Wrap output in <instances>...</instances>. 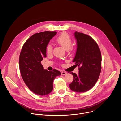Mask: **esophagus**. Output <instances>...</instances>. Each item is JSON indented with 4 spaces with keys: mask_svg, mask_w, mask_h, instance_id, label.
<instances>
[{
    "mask_svg": "<svg viewBox=\"0 0 121 121\" xmlns=\"http://www.w3.org/2000/svg\"><path fill=\"white\" fill-rule=\"evenodd\" d=\"M67 74V73L66 72H64V71H62L61 72V74L62 75H65Z\"/></svg>",
    "mask_w": 121,
    "mask_h": 121,
    "instance_id": "esophagus-1",
    "label": "esophagus"
}]
</instances>
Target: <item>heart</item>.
<instances>
[{
  "mask_svg": "<svg viewBox=\"0 0 121 121\" xmlns=\"http://www.w3.org/2000/svg\"><path fill=\"white\" fill-rule=\"evenodd\" d=\"M56 42L66 50H68L69 52L73 51V47L72 46V40L71 37L67 33L64 32L61 34L56 38ZM52 52V47L50 43H48L46 47V52L48 54H50Z\"/></svg>",
  "mask_w": 121,
  "mask_h": 121,
  "instance_id": "obj_1",
  "label": "heart"
}]
</instances>
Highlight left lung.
Returning a JSON list of instances; mask_svg holds the SVG:
<instances>
[{"mask_svg": "<svg viewBox=\"0 0 121 121\" xmlns=\"http://www.w3.org/2000/svg\"><path fill=\"white\" fill-rule=\"evenodd\" d=\"M77 49L73 60L79 67L78 74L71 73L73 80L69 84L75 92H85L96 83L101 72V55L97 43L90 36L76 31Z\"/></svg>", "mask_w": 121, "mask_h": 121, "instance_id": "left-lung-1", "label": "left lung"}]
</instances>
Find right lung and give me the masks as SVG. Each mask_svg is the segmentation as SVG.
Wrapping results in <instances>:
<instances>
[{"mask_svg": "<svg viewBox=\"0 0 121 121\" xmlns=\"http://www.w3.org/2000/svg\"><path fill=\"white\" fill-rule=\"evenodd\" d=\"M56 32L44 31L31 36L25 42L19 58L22 77L29 89L34 94L45 96L53 90L55 78L61 72L44 69L41 61L46 57V47Z\"/></svg>", "mask_w": 121, "mask_h": 121, "instance_id": "obj_1", "label": "right lung"}]
</instances>
